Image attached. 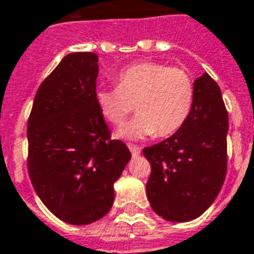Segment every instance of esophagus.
I'll use <instances>...</instances> for the list:
<instances>
[{"mask_svg":"<svg viewBox=\"0 0 254 254\" xmlns=\"http://www.w3.org/2000/svg\"><path fill=\"white\" fill-rule=\"evenodd\" d=\"M128 149H130L131 155H132L134 157L138 156V155L141 153V149H139L138 146H135V145H128Z\"/></svg>","mask_w":254,"mask_h":254,"instance_id":"34e87169","label":"esophagus"}]
</instances>
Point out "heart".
<instances>
[{"label": "heart", "mask_w": 254, "mask_h": 254, "mask_svg": "<svg viewBox=\"0 0 254 254\" xmlns=\"http://www.w3.org/2000/svg\"><path fill=\"white\" fill-rule=\"evenodd\" d=\"M193 81L180 67L157 62H141L116 76V88H98L95 101L101 115L120 126L135 105L138 116L124 124L117 137L135 139L152 135L167 137L177 132L193 105Z\"/></svg>", "instance_id": "obj_1"}]
</instances>
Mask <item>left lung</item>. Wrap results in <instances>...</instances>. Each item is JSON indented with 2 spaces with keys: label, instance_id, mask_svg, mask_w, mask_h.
<instances>
[{
  "label": "left lung",
  "instance_id": "left-lung-1",
  "mask_svg": "<svg viewBox=\"0 0 254 254\" xmlns=\"http://www.w3.org/2000/svg\"><path fill=\"white\" fill-rule=\"evenodd\" d=\"M187 122L170 138L144 148L150 163L146 196L157 216L185 223L210 207L227 174L228 112L207 73L195 80Z\"/></svg>",
  "mask_w": 254,
  "mask_h": 254
}]
</instances>
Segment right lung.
I'll return each instance as SVG.
<instances>
[{"mask_svg": "<svg viewBox=\"0 0 254 254\" xmlns=\"http://www.w3.org/2000/svg\"><path fill=\"white\" fill-rule=\"evenodd\" d=\"M98 57L73 52L37 90L27 122V167L38 197L59 220L85 225L115 200L113 184L131 153L110 139L95 101Z\"/></svg>", "mask_w": 254, "mask_h": 254, "instance_id": "add662e5", "label": "right lung"}]
</instances>
